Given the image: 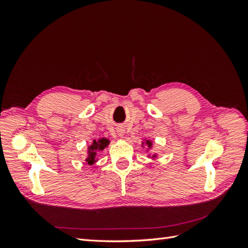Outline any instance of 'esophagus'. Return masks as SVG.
<instances>
[{
    "label": "esophagus",
    "instance_id": "1",
    "mask_svg": "<svg viewBox=\"0 0 248 248\" xmlns=\"http://www.w3.org/2000/svg\"><path fill=\"white\" fill-rule=\"evenodd\" d=\"M117 133H118L119 137H123V136H124V130H123L122 128H119L118 131H117Z\"/></svg>",
    "mask_w": 248,
    "mask_h": 248
}]
</instances>
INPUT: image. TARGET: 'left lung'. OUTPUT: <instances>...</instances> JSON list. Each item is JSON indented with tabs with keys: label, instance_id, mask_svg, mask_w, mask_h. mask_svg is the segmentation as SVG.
Listing matches in <instances>:
<instances>
[{
	"label": "left lung",
	"instance_id": "8db88e82",
	"mask_svg": "<svg viewBox=\"0 0 248 248\" xmlns=\"http://www.w3.org/2000/svg\"><path fill=\"white\" fill-rule=\"evenodd\" d=\"M141 148H144V149H146V153H148V157L149 158H151L152 160H154V159H156L157 158V153H150V150L152 149V147H153V141L151 140H147V139H144V140L141 141Z\"/></svg>",
	"mask_w": 248,
	"mask_h": 248
}]
</instances>
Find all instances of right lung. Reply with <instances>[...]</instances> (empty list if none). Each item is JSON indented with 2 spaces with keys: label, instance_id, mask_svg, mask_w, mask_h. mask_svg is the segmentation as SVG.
I'll return each mask as SVG.
<instances>
[{
  "label": "right lung",
  "instance_id": "right-lung-1",
  "mask_svg": "<svg viewBox=\"0 0 248 248\" xmlns=\"http://www.w3.org/2000/svg\"><path fill=\"white\" fill-rule=\"evenodd\" d=\"M109 145V140L106 138H100L98 140H94L93 142L90 146H88L87 150V157L85 161L89 164V166H93L95 162L98 161V155L99 152L103 151Z\"/></svg>",
  "mask_w": 248,
  "mask_h": 248
}]
</instances>
